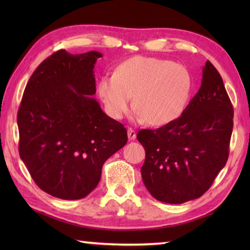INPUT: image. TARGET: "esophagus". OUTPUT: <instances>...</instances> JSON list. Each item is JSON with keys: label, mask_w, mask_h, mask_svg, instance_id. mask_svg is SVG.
Wrapping results in <instances>:
<instances>
[{"label": "esophagus", "mask_w": 250, "mask_h": 250, "mask_svg": "<svg viewBox=\"0 0 250 250\" xmlns=\"http://www.w3.org/2000/svg\"><path fill=\"white\" fill-rule=\"evenodd\" d=\"M128 137L130 141H133L136 139V132L132 128H128Z\"/></svg>", "instance_id": "34e87169"}]
</instances>
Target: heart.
Instances as JSON below:
<instances>
[{
	"label": "heart",
	"instance_id": "b5f03b06",
	"mask_svg": "<svg viewBox=\"0 0 250 250\" xmlns=\"http://www.w3.org/2000/svg\"><path fill=\"white\" fill-rule=\"evenodd\" d=\"M191 79L186 68L152 57H133L103 75L98 92L115 119L128 113L134 95L136 116L149 125H162L182 115L190 94Z\"/></svg>",
	"mask_w": 250,
	"mask_h": 250
}]
</instances>
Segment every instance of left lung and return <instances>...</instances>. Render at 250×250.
Returning a JSON list of instances; mask_svg holds the SVG:
<instances>
[{"instance_id": "obj_1", "label": "left lung", "mask_w": 250, "mask_h": 250, "mask_svg": "<svg viewBox=\"0 0 250 250\" xmlns=\"http://www.w3.org/2000/svg\"><path fill=\"white\" fill-rule=\"evenodd\" d=\"M201 88L179 118L137 140L145 148L141 168L156 200L182 204L203 195L226 166L233 129V107L218 71L203 66Z\"/></svg>"}]
</instances>
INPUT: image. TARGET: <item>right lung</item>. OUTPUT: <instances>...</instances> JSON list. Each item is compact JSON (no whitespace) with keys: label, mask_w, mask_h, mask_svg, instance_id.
<instances>
[{"label":"right lung","mask_w":250,"mask_h":250,"mask_svg":"<svg viewBox=\"0 0 250 250\" xmlns=\"http://www.w3.org/2000/svg\"><path fill=\"white\" fill-rule=\"evenodd\" d=\"M101 57L55 52L32 74L18 110L21 160L42 190L62 200L87 196L104 162L128 142L124 125L92 98Z\"/></svg>","instance_id":"right-lung-1"}]
</instances>
